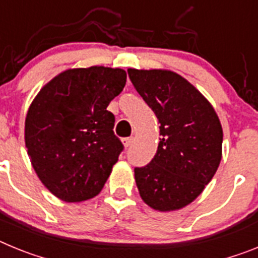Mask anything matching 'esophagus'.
I'll return each instance as SVG.
<instances>
[{
    "mask_svg": "<svg viewBox=\"0 0 258 258\" xmlns=\"http://www.w3.org/2000/svg\"><path fill=\"white\" fill-rule=\"evenodd\" d=\"M122 143H124L125 147H129V146L133 143V137H126V138H122Z\"/></svg>",
    "mask_w": 258,
    "mask_h": 258,
    "instance_id": "1",
    "label": "esophagus"
}]
</instances>
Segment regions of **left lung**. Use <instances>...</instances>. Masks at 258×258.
<instances>
[{"label":"left lung","instance_id":"left-lung-1","mask_svg":"<svg viewBox=\"0 0 258 258\" xmlns=\"http://www.w3.org/2000/svg\"><path fill=\"white\" fill-rule=\"evenodd\" d=\"M138 94L160 122V142L147 165L134 168L143 202L160 212L190 204L217 172L222 126L212 104L172 71L127 70Z\"/></svg>","mask_w":258,"mask_h":258}]
</instances>
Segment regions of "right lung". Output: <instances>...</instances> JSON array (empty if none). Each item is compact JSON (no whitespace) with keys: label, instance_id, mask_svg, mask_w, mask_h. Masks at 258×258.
Here are the masks:
<instances>
[{"label":"right lung","instance_id":"right-lung-1","mask_svg":"<svg viewBox=\"0 0 258 258\" xmlns=\"http://www.w3.org/2000/svg\"><path fill=\"white\" fill-rule=\"evenodd\" d=\"M126 83L120 68H74L47 83L26 117V147L38 178L60 200L101 192L124 150L107 107Z\"/></svg>","mask_w":258,"mask_h":258}]
</instances>
